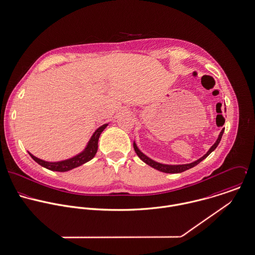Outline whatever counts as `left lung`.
<instances>
[{
	"instance_id": "left-lung-1",
	"label": "left lung",
	"mask_w": 255,
	"mask_h": 255,
	"mask_svg": "<svg viewBox=\"0 0 255 255\" xmlns=\"http://www.w3.org/2000/svg\"><path fill=\"white\" fill-rule=\"evenodd\" d=\"M224 131H225V129H223V130L221 131V133H220V135H219L218 140H217V141H216V143L211 147V149L208 151V153H206L205 155H203L201 158L197 159L196 161L191 162V163H187V164H180V165H168V164H162V163L156 162V161H154L153 159H151L150 157H148L147 155H145L144 153H142V152L137 148V146H136V144H135V143L133 144V146H134V150H135L136 153L138 154V156H139V157H140L144 162H146L147 164H149L150 166H152V167L155 168V169H157V170H159V171L166 172V173H179V172H183V171H185V170H187V169H189V168H191V167H193V166L197 165L200 161H202L204 158H206L210 153H212V152H213V151L218 147V145H219V143H220V141H221V139H222V136H223V134H224Z\"/></svg>"
}]
</instances>
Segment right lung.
Here are the masks:
<instances>
[{"label":"right lung","mask_w":255,"mask_h":255,"mask_svg":"<svg viewBox=\"0 0 255 255\" xmlns=\"http://www.w3.org/2000/svg\"><path fill=\"white\" fill-rule=\"evenodd\" d=\"M107 124H104L101 126L93 135V137L91 138L86 150L83 153L70 158L67 160H62V161H58V162H48L45 160H42L40 158H37L36 156H34L33 154L29 153L30 156L41 166H44L47 169L54 170V171H68L70 169H73L75 167H78L84 163H86L87 161L91 160L98 152V143H99V138L102 134V131L106 128Z\"/></svg>","instance_id":"right-lung-1"}]
</instances>
